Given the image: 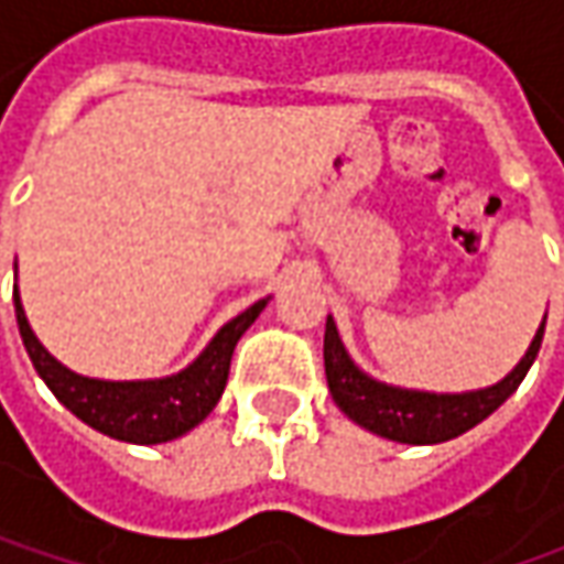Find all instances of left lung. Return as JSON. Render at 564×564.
Listing matches in <instances>:
<instances>
[{
    "label": "left lung",
    "mask_w": 564,
    "mask_h": 564,
    "mask_svg": "<svg viewBox=\"0 0 564 564\" xmlns=\"http://www.w3.org/2000/svg\"><path fill=\"white\" fill-rule=\"evenodd\" d=\"M546 329V316L533 336L524 358L514 364V370L487 389L470 392H423V389H404L379 382L364 373L351 360L345 341L338 336L336 319L326 316V336H323V360H326V382L338 411L364 430L377 433L382 440L404 445H436L448 443L474 430L480 421L509 399L511 392L528 377L531 364L536 360L540 341Z\"/></svg>",
    "instance_id": "1"
}]
</instances>
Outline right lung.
I'll use <instances>...</instances> for the list:
<instances>
[{"mask_svg": "<svg viewBox=\"0 0 564 564\" xmlns=\"http://www.w3.org/2000/svg\"><path fill=\"white\" fill-rule=\"evenodd\" d=\"M270 304V297L250 304L245 314L228 319L226 326L209 338L204 351L187 364L185 370L160 379H97L68 370L62 360H55L43 341L33 336L21 294L14 285V316L24 338V348L31 355L40 379L53 389V395L75 417L99 430L102 436H112L121 443L160 445L191 433L206 414L216 408V401L226 392L228 367L238 338L250 329V323Z\"/></svg>", "mask_w": 564, "mask_h": 564, "instance_id": "obj_1", "label": "right lung"}]
</instances>
